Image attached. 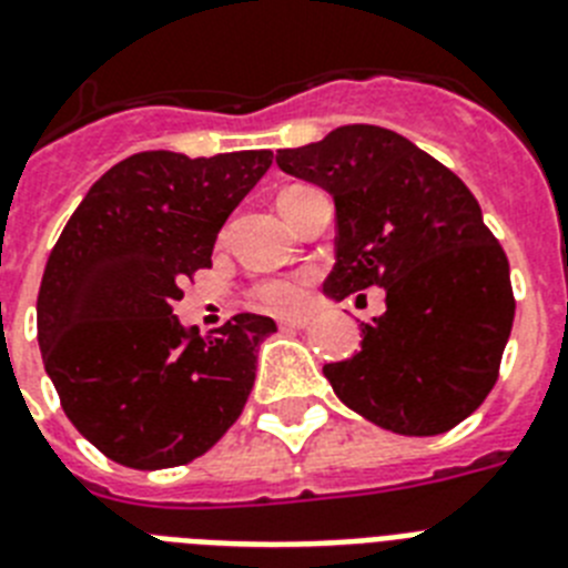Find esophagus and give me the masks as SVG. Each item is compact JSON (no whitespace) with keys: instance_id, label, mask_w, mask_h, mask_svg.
<instances>
[{"instance_id":"esophagus-1","label":"esophagus","mask_w":568,"mask_h":568,"mask_svg":"<svg viewBox=\"0 0 568 568\" xmlns=\"http://www.w3.org/2000/svg\"><path fill=\"white\" fill-rule=\"evenodd\" d=\"M306 314H297V317H280V328H306L308 326Z\"/></svg>"}]
</instances>
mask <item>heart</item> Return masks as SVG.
<instances>
[{"label": "heart", "mask_w": 568, "mask_h": 568, "mask_svg": "<svg viewBox=\"0 0 568 568\" xmlns=\"http://www.w3.org/2000/svg\"><path fill=\"white\" fill-rule=\"evenodd\" d=\"M303 187H292L285 190L283 195H292ZM256 300H260V306L271 308V312H292V308L300 306V300H303V285L294 283V280H271V283H262L256 288Z\"/></svg>", "instance_id": "1"}]
</instances>
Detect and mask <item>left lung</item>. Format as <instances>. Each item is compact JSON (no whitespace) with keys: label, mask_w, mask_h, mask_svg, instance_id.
I'll return each instance as SVG.
<instances>
[{"label":"left lung","mask_w":568,"mask_h":568,"mask_svg":"<svg viewBox=\"0 0 568 568\" xmlns=\"http://www.w3.org/2000/svg\"><path fill=\"white\" fill-rule=\"evenodd\" d=\"M280 170L335 199L332 300L384 288L361 352L323 366L357 416L402 436H438L485 402L511 335L508 260L465 181L393 130L337 126L276 152Z\"/></svg>","instance_id":"8db88e82"}]
</instances>
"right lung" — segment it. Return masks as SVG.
Here are the masks:
<instances>
[{
	"instance_id": "right-lung-1",
	"label": "right lung",
	"mask_w": 568,
	"mask_h": 568,
	"mask_svg": "<svg viewBox=\"0 0 568 568\" xmlns=\"http://www.w3.org/2000/svg\"><path fill=\"white\" fill-rule=\"evenodd\" d=\"M271 159L138 152L94 181L60 233L37 297L42 364L69 422L118 465L193 462L240 418L276 323L236 314L202 337L173 303L211 268L219 231Z\"/></svg>"
}]
</instances>
